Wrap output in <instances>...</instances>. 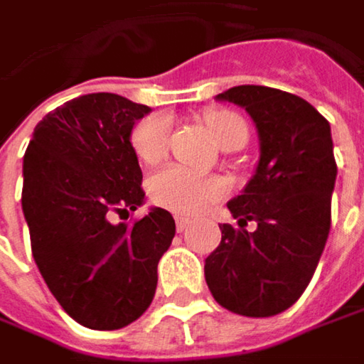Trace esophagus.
I'll use <instances>...</instances> for the list:
<instances>
[{"label":"esophagus","mask_w":364,"mask_h":364,"mask_svg":"<svg viewBox=\"0 0 364 364\" xmlns=\"http://www.w3.org/2000/svg\"><path fill=\"white\" fill-rule=\"evenodd\" d=\"M188 225H191V220H188V218H182V215L176 218V230H178V232H184Z\"/></svg>","instance_id":"esophagus-1"}]
</instances>
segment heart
<instances>
[{
	"label": "heart",
	"mask_w": 364,
	"mask_h": 364,
	"mask_svg": "<svg viewBox=\"0 0 364 364\" xmlns=\"http://www.w3.org/2000/svg\"><path fill=\"white\" fill-rule=\"evenodd\" d=\"M205 126L218 144L223 143L232 134L247 136V126L242 117L230 112L207 114ZM169 130H171V117L168 114H151L139 119L130 130V146L134 155L146 166L159 164L168 153ZM146 191L155 205L173 213L193 215L198 213L203 207H207L211 200L223 196L225 186L218 178L198 176L195 171H188L180 166H169L149 178Z\"/></svg>",
	"instance_id": "obj_1"
}]
</instances>
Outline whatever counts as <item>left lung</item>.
Listing matches in <instances>:
<instances>
[{"mask_svg": "<svg viewBox=\"0 0 364 364\" xmlns=\"http://www.w3.org/2000/svg\"><path fill=\"white\" fill-rule=\"evenodd\" d=\"M215 99L247 109L259 164L242 195L228 203L238 228L220 225L205 279L223 309L272 317L300 299L327 242L338 176L331 128L309 101L279 89L240 85Z\"/></svg>", "mask_w": 364, "mask_h": 364, "instance_id": "left-lung-1", "label": "left lung"}]
</instances>
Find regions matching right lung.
<instances>
[{
    "mask_svg": "<svg viewBox=\"0 0 364 364\" xmlns=\"http://www.w3.org/2000/svg\"><path fill=\"white\" fill-rule=\"evenodd\" d=\"M151 107L114 92H91L49 112L35 126L22 164V211L41 275L65 313L91 329H119L149 309L157 263L176 221L144 203L132 126Z\"/></svg>",
    "mask_w": 364,
    "mask_h": 364,
    "instance_id": "1",
    "label": "right lung"
}]
</instances>
